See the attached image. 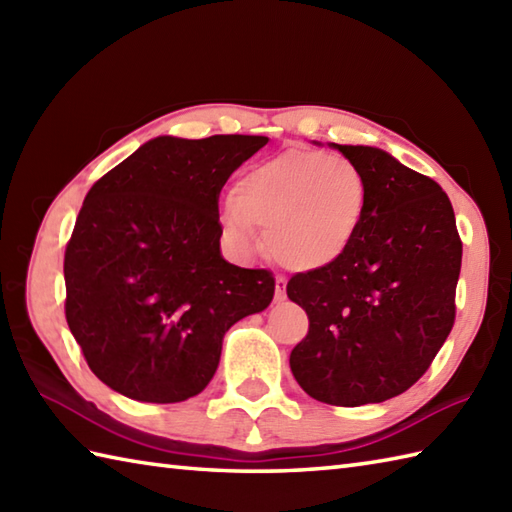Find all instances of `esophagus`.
Wrapping results in <instances>:
<instances>
[{"mask_svg":"<svg viewBox=\"0 0 512 512\" xmlns=\"http://www.w3.org/2000/svg\"><path fill=\"white\" fill-rule=\"evenodd\" d=\"M275 299L277 301L286 299V277H281V275L275 277Z\"/></svg>","mask_w":512,"mask_h":512,"instance_id":"34e87169","label":"esophagus"}]
</instances>
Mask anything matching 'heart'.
<instances>
[{
  "label": "heart",
  "instance_id": "obj_1",
  "mask_svg": "<svg viewBox=\"0 0 512 512\" xmlns=\"http://www.w3.org/2000/svg\"><path fill=\"white\" fill-rule=\"evenodd\" d=\"M367 182L352 160L321 151H286L239 178L224 202V228L242 253L266 246L292 270L341 259L361 231Z\"/></svg>",
  "mask_w": 512,
  "mask_h": 512
}]
</instances>
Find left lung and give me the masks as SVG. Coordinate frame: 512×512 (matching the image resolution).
<instances>
[{
	"label": "left lung",
	"mask_w": 512,
	"mask_h": 512,
	"mask_svg": "<svg viewBox=\"0 0 512 512\" xmlns=\"http://www.w3.org/2000/svg\"><path fill=\"white\" fill-rule=\"evenodd\" d=\"M330 147L363 171L367 209L341 259L288 281L310 319L290 369L314 400L361 407L407 391L447 341L462 242L438 182L378 147Z\"/></svg>",
	"instance_id": "8db88e82"
}]
</instances>
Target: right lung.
<instances>
[{"label": "right lung", "mask_w": 512, "mask_h": 512, "mask_svg": "<svg viewBox=\"0 0 512 512\" xmlns=\"http://www.w3.org/2000/svg\"><path fill=\"white\" fill-rule=\"evenodd\" d=\"M266 136H158L94 184L65 248V319L118 394L182 402L211 383L233 323L275 295L222 257L220 191Z\"/></svg>", "instance_id": "obj_1"}]
</instances>
